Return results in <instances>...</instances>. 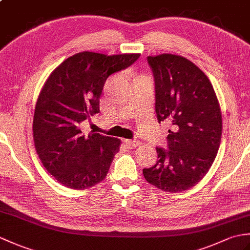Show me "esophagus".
<instances>
[{"label":"esophagus","mask_w":250,"mask_h":250,"mask_svg":"<svg viewBox=\"0 0 250 250\" xmlns=\"http://www.w3.org/2000/svg\"><path fill=\"white\" fill-rule=\"evenodd\" d=\"M125 146L132 149V148H135L140 145V142L136 140H125Z\"/></svg>","instance_id":"1"}]
</instances>
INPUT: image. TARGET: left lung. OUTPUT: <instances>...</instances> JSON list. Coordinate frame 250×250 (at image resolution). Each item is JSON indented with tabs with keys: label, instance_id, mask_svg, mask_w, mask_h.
Here are the masks:
<instances>
[{
	"label": "left lung",
	"instance_id": "1",
	"mask_svg": "<svg viewBox=\"0 0 250 250\" xmlns=\"http://www.w3.org/2000/svg\"><path fill=\"white\" fill-rule=\"evenodd\" d=\"M155 81L159 124L172 125L167 148L156 147L158 160L143 169L148 183L167 192L193 187L208 172L219 149L222 119L214 88L200 68L184 57H147Z\"/></svg>",
	"mask_w": 250,
	"mask_h": 250
}]
</instances>
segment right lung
Listing matches in <instances>:
<instances>
[{
	"label": "right lung",
	"mask_w": 250,
	"mask_h": 250,
	"mask_svg": "<svg viewBox=\"0 0 250 250\" xmlns=\"http://www.w3.org/2000/svg\"><path fill=\"white\" fill-rule=\"evenodd\" d=\"M140 56L79 52L47 79L34 111V144L44 167L65 187L86 189L106 177L120 141L100 133L82 135L79 125L100 113L106 79Z\"/></svg>",
	"instance_id": "obj_1"
}]
</instances>
